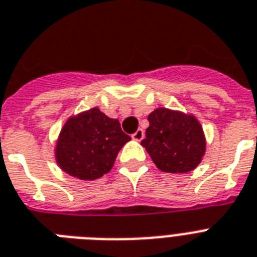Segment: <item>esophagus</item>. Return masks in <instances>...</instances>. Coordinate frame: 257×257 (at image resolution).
<instances>
[{
	"label": "esophagus",
	"instance_id": "34e87169",
	"mask_svg": "<svg viewBox=\"0 0 257 257\" xmlns=\"http://www.w3.org/2000/svg\"><path fill=\"white\" fill-rule=\"evenodd\" d=\"M144 136L145 135H144L143 129H137V131L132 135V139L136 140V141H141V140L144 139Z\"/></svg>",
	"mask_w": 257,
	"mask_h": 257
}]
</instances>
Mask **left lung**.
<instances>
[{
	"label": "left lung",
	"instance_id": "left-lung-1",
	"mask_svg": "<svg viewBox=\"0 0 257 257\" xmlns=\"http://www.w3.org/2000/svg\"><path fill=\"white\" fill-rule=\"evenodd\" d=\"M149 128L141 141L157 168L166 173H187L202 161L206 141L194 116L158 108L148 116Z\"/></svg>",
	"mask_w": 257,
	"mask_h": 257
}]
</instances>
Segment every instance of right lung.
<instances>
[{
  "label": "right lung",
  "mask_w": 257,
  "mask_h": 257,
  "mask_svg": "<svg viewBox=\"0 0 257 257\" xmlns=\"http://www.w3.org/2000/svg\"><path fill=\"white\" fill-rule=\"evenodd\" d=\"M129 140L118 120L92 108L64 124L56 144V161L70 176L92 181L109 172Z\"/></svg>",
  "instance_id": "add662e5"
}]
</instances>
